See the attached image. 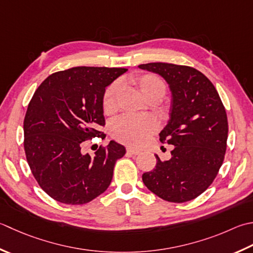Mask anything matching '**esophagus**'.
I'll return each instance as SVG.
<instances>
[{"instance_id":"34e87169","label":"esophagus","mask_w":253,"mask_h":253,"mask_svg":"<svg viewBox=\"0 0 253 253\" xmlns=\"http://www.w3.org/2000/svg\"><path fill=\"white\" fill-rule=\"evenodd\" d=\"M127 153H128V155H131V156H136V155H138V153H140V151L137 150V149H133V148H131V147H128L127 148Z\"/></svg>"}]
</instances>
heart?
<instances>
[{"instance_id": "obj_1", "label": "heart", "mask_w": 253, "mask_h": 253, "mask_svg": "<svg viewBox=\"0 0 253 253\" xmlns=\"http://www.w3.org/2000/svg\"><path fill=\"white\" fill-rule=\"evenodd\" d=\"M130 84L136 86L149 102H159L166 94L167 86L161 78L147 73L131 78ZM121 86L114 83L104 93L103 110L108 116L116 114L120 107ZM158 129V122L152 116H125L113 124L112 136L120 142L139 147L151 133Z\"/></svg>"}]
</instances>
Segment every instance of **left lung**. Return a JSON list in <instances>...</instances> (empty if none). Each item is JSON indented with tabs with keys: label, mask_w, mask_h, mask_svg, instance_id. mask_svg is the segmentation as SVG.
Masks as SVG:
<instances>
[{
	"label": "left lung",
	"mask_w": 253,
	"mask_h": 253,
	"mask_svg": "<svg viewBox=\"0 0 253 253\" xmlns=\"http://www.w3.org/2000/svg\"><path fill=\"white\" fill-rule=\"evenodd\" d=\"M159 74L171 92L170 118L160 141L174 146L171 158L142 174L148 189L160 199L184 203L207 190L224 161L228 122L218 92L194 68L151 62L138 66Z\"/></svg>",
	"instance_id": "1"
}]
</instances>
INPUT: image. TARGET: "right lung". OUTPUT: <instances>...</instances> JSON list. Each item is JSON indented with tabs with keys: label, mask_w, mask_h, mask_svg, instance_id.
<instances>
[{
	"label": "right lung",
	"mask_w": 253,
	"mask_h": 253,
	"mask_svg": "<svg viewBox=\"0 0 253 253\" xmlns=\"http://www.w3.org/2000/svg\"><path fill=\"white\" fill-rule=\"evenodd\" d=\"M124 68L76 67L52 73L38 86L24 120V149L39 186L63 204L91 202L110 186L114 166L126 153L111 140L94 156L82 143L105 137L103 96Z\"/></svg>",
	"instance_id": "right-lung-1"
}]
</instances>
